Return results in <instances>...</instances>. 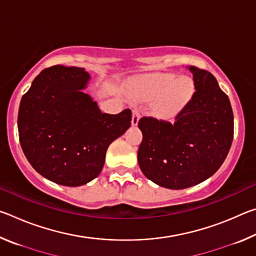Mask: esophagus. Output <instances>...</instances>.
Segmentation results:
<instances>
[{
  "label": "esophagus",
  "mask_w": 256,
  "mask_h": 256,
  "mask_svg": "<svg viewBox=\"0 0 256 256\" xmlns=\"http://www.w3.org/2000/svg\"><path fill=\"white\" fill-rule=\"evenodd\" d=\"M132 125H134V126H136V125H138V120H140V110H138V108H134L133 110V112H132Z\"/></svg>",
  "instance_id": "esophagus-1"
}]
</instances>
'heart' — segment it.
Here are the masks:
<instances>
[{"label":"heart","instance_id":"b5f03b06","mask_svg":"<svg viewBox=\"0 0 256 256\" xmlns=\"http://www.w3.org/2000/svg\"><path fill=\"white\" fill-rule=\"evenodd\" d=\"M138 96L157 99L154 110L162 118H172L183 110L194 94V82L188 76L175 74H150L136 81Z\"/></svg>","mask_w":256,"mask_h":256}]
</instances>
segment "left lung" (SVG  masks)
<instances>
[{
  "instance_id": "obj_1",
  "label": "left lung",
  "mask_w": 256,
  "mask_h": 256,
  "mask_svg": "<svg viewBox=\"0 0 256 256\" xmlns=\"http://www.w3.org/2000/svg\"><path fill=\"white\" fill-rule=\"evenodd\" d=\"M194 89L174 122L144 116L138 150L141 170L162 188L182 190L206 180L226 159L234 138L230 102L209 71L190 66Z\"/></svg>"
}]
</instances>
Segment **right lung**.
<instances>
[{"instance_id":"obj_1","label":"right lung","mask_w":256,"mask_h":256,"mask_svg":"<svg viewBox=\"0 0 256 256\" xmlns=\"http://www.w3.org/2000/svg\"><path fill=\"white\" fill-rule=\"evenodd\" d=\"M89 78L82 68H46L21 99V148L36 172L56 184L81 186L96 178L107 148L131 125V110L102 112L82 92Z\"/></svg>"}]
</instances>
